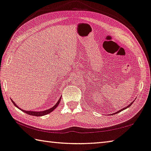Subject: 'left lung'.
<instances>
[{
	"label": "left lung",
	"mask_w": 151,
	"mask_h": 151,
	"mask_svg": "<svg viewBox=\"0 0 151 151\" xmlns=\"http://www.w3.org/2000/svg\"><path fill=\"white\" fill-rule=\"evenodd\" d=\"M134 101H132V102H131V103H130L129 104V105H128L127 106H126V107H124V108H123V109H121V110H119V111H117V112H114V113H113V114H116V113H118V112H121L122 111H124V110H125V109H127V108H129V107H130V106H131V104H132V103H133V102H134Z\"/></svg>",
	"instance_id": "left-lung-1"
}]
</instances>
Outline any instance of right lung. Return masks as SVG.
Listing matches in <instances>:
<instances>
[{
  "label": "right lung",
  "mask_w": 151,
  "mask_h": 151,
  "mask_svg": "<svg viewBox=\"0 0 151 151\" xmlns=\"http://www.w3.org/2000/svg\"><path fill=\"white\" fill-rule=\"evenodd\" d=\"M61 97H62V96L60 97L59 100L58 101V102H57V103H56V104H55L54 106H52V108H50V109H47V110H45V111H24V110H22V109H21L20 108H19V107L17 106V104L16 103H15L13 101H12L11 99V100L12 101V103H13V104H14V105L15 106L17 107V108L19 109L20 110H21V111H22L24 112H25V113H27V114H30V115H32V116H40L46 115V114H49L50 112H52L53 111H54V110L58 106V104H59L60 102Z\"/></svg>",
  "instance_id": "obj_1"
}]
</instances>
